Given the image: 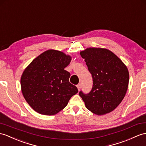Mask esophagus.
I'll list each match as a JSON object with an SVG mask.
<instances>
[{
  "label": "esophagus",
  "mask_w": 146,
  "mask_h": 146,
  "mask_svg": "<svg viewBox=\"0 0 146 146\" xmlns=\"http://www.w3.org/2000/svg\"><path fill=\"white\" fill-rule=\"evenodd\" d=\"M77 88H78V90H80V88H81V84H78V85H77Z\"/></svg>",
  "instance_id": "34e87169"
}]
</instances>
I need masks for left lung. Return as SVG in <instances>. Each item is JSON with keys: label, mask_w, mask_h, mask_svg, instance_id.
<instances>
[{"label": "left lung", "mask_w": 146, "mask_h": 146, "mask_svg": "<svg viewBox=\"0 0 146 146\" xmlns=\"http://www.w3.org/2000/svg\"><path fill=\"white\" fill-rule=\"evenodd\" d=\"M93 79L88 94L79 92L86 108L97 115L113 111L122 102L128 87L129 72L118 56L107 49L88 48L81 51Z\"/></svg>", "instance_id": "1"}]
</instances>
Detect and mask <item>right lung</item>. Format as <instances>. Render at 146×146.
Instances as JSON below:
<instances>
[{
    "label": "right lung",
    "instance_id": "1",
    "mask_svg": "<svg viewBox=\"0 0 146 146\" xmlns=\"http://www.w3.org/2000/svg\"><path fill=\"white\" fill-rule=\"evenodd\" d=\"M70 61V56L49 49L25 69L21 77V89L35 111L44 115H56L77 93V88L69 82L70 73L64 69Z\"/></svg>",
    "mask_w": 146,
    "mask_h": 146
}]
</instances>
